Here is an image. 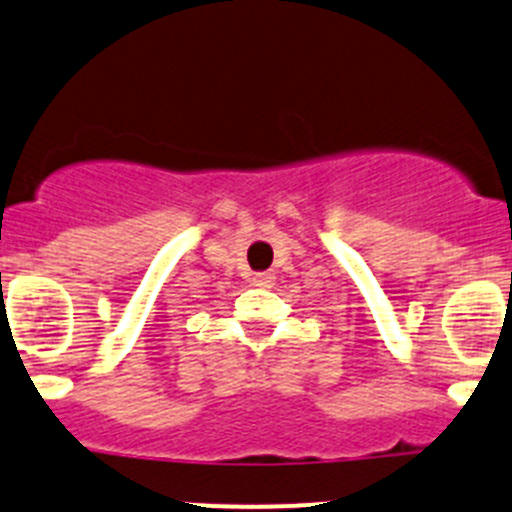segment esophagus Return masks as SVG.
<instances>
[{
	"label": "esophagus",
	"mask_w": 512,
	"mask_h": 512,
	"mask_svg": "<svg viewBox=\"0 0 512 512\" xmlns=\"http://www.w3.org/2000/svg\"><path fill=\"white\" fill-rule=\"evenodd\" d=\"M273 273L271 271H261V273H254V276H251V283H254V286H261V288H271L273 286Z\"/></svg>",
	"instance_id": "obj_1"
}]
</instances>
